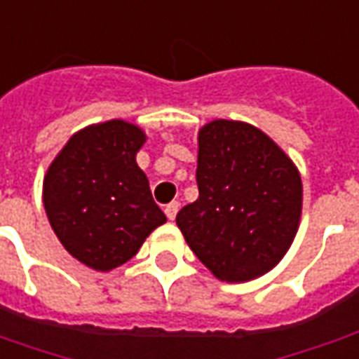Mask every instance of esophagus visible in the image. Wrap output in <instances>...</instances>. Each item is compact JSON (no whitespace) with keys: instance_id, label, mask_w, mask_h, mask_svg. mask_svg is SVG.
<instances>
[{"instance_id":"obj_1","label":"esophagus","mask_w":359,"mask_h":359,"mask_svg":"<svg viewBox=\"0 0 359 359\" xmlns=\"http://www.w3.org/2000/svg\"><path fill=\"white\" fill-rule=\"evenodd\" d=\"M179 208L180 203L179 202H171L169 205H165V215H167V219H175L177 217V213H179Z\"/></svg>"}]
</instances>
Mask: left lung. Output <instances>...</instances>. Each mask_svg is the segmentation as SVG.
I'll use <instances>...</instances> for the list:
<instances>
[{"label":"left lung","mask_w":359,"mask_h":359,"mask_svg":"<svg viewBox=\"0 0 359 359\" xmlns=\"http://www.w3.org/2000/svg\"><path fill=\"white\" fill-rule=\"evenodd\" d=\"M200 196L177 213L196 257L225 283H246L285 257L302 217V177L257 126L215 118L198 133Z\"/></svg>","instance_id":"left-lung-1"}]
</instances>
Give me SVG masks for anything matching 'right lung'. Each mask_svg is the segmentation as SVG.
<instances>
[{
    "label": "right lung",
    "mask_w": 359,
    "mask_h": 359,
    "mask_svg": "<svg viewBox=\"0 0 359 359\" xmlns=\"http://www.w3.org/2000/svg\"><path fill=\"white\" fill-rule=\"evenodd\" d=\"M140 126L111 118L74 133L43 175L46 215L63 248L94 271H113L167 217L151 198L136 154Z\"/></svg>",
    "instance_id": "1"
}]
</instances>
